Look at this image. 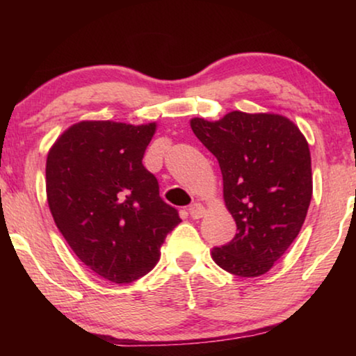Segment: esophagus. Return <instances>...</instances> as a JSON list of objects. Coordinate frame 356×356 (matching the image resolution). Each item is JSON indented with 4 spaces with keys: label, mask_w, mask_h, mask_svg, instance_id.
<instances>
[{
    "label": "esophagus",
    "mask_w": 356,
    "mask_h": 356,
    "mask_svg": "<svg viewBox=\"0 0 356 356\" xmlns=\"http://www.w3.org/2000/svg\"><path fill=\"white\" fill-rule=\"evenodd\" d=\"M189 216H191L193 218H202L204 216H206V207L202 206V204H199V202H194V204H191V206H189Z\"/></svg>",
    "instance_id": "esophagus-1"
}]
</instances>
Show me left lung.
<instances>
[{
	"instance_id": "1",
	"label": "left lung",
	"mask_w": 356,
	"mask_h": 356,
	"mask_svg": "<svg viewBox=\"0 0 356 356\" xmlns=\"http://www.w3.org/2000/svg\"><path fill=\"white\" fill-rule=\"evenodd\" d=\"M196 138L216 155L223 201L236 235L211 256L233 275L259 277L285 254L313 197L308 140L284 115L230 111L217 121L193 118Z\"/></svg>"
}]
</instances>
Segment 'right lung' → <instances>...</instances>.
Returning <instances> with one entry per match:
<instances>
[{"label": "right lung", "instance_id": "1", "mask_svg": "<svg viewBox=\"0 0 356 356\" xmlns=\"http://www.w3.org/2000/svg\"><path fill=\"white\" fill-rule=\"evenodd\" d=\"M157 123L79 121L47 155V201L58 230L97 275L129 284L160 259L181 222L143 165Z\"/></svg>", "mask_w": 356, "mask_h": 356}]
</instances>
